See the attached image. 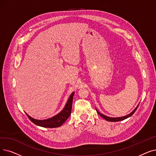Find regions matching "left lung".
Returning <instances> with one entry per match:
<instances>
[{"label": "left lung", "mask_w": 156, "mask_h": 156, "mask_svg": "<svg viewBox=\"0 0 156 156\" xmlns=\"http://www.w3.org/2000/svg\"><path fill=\"white\" fill-rule=\"evenodd\" d=\"M138 107V106L136 108H135V109H134L131 113L127 115H126V116H124V117H117V118H112V117H107V116L105 115L99 113L98 110H96V111H97V113L99 115H100L101 117H102L103 118H104V119H105L106 120H107V121H110V122H118V121H120V120H124V119H127L128 117H131V116L132 115H133L135 112H136V110H137Z\"/></svg>", "instance_id": "8db88e82"}]
</instances>
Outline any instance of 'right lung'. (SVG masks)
<instances>
[{"label": "right lung", "mask_w": 156, "mask_h": 156, "mask_svg": "<svg viewBox=\"0 0 156 156\" xmlns=\"http://www.w3.org/2000/svg\"><path fill=\"white\" fill-rule=\"evenodd\" d=\"M74 94V92H73L71 94L64 109L58 114H57V115L54 116L50 119L40 120H36L30 117L27 113L26 115H27L29 119L34 124H35L36 125L41 127L53 128V127H58L61 126L65 122L66 120L69 117L71 113L72 103H73Z\"/></svg>", "instance_id": "right-lung-1"}]
</instances>
